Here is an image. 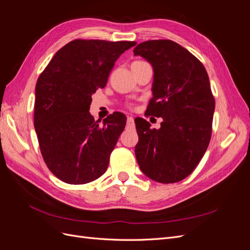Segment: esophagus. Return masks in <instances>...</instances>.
Instances as JSON below:
<instances>
[{"instance_id":"esophagus-1","label":"esophagus","mask_w":250,"mask_h":250,"mask_svg":"<svg viewBox=\"0 0 250 250\" xmlns=\"http://www.w3.org/2000/svg\"><path fill=\"white\" fill-rule=\"evenodd\" d=\"M134 124H133V118L132 117H128L127 118V128H133Z\"/></svg>"}]
</instances>
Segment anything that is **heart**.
<instances>
[{
  "mask_svg": "<svg viewBox=\"0 0 250 250\" xmlns=\"http://www.w3.org/2000/svg\"><path fill=\"white\" fill-rule=\"evenodd\" d=\"M142 62H134L132 64H139V63H142Z\"/></svg>",
  "mask_w": 250,
  "mask_h": 250,
  "instance_id": "heart-1",
  "label": "heart"
}]
</instances>
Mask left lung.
<instances>
[{
  "mask_svg": "<svg viewBox=\"0 0 250 250\" xmlns=\"http://www.w3.org/2000/svg\"><path fill=\"white\" fill-rule=\"evenodd\" d=\"M133 53L153 67L146 113L163 118L160 129L135 118L138 164L157 183H177L194 171L210 141L215 99L208 75L192 53L170 40L144 42Z\"/></svg>",
  "mask_w": 250,
  "mask_h": 250,
  "instance_id": "8db88e82",
  "label": "left lung"
}]
</instances>
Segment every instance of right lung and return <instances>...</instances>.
<instances>
[{
    "label": "right lung",
    "instance_id": "1",
    "mask_svg": "<svg viewBox=\"0 0 250 250\" xmlns=\"http://www.w3.org/2000/svg\"><path fill=\"white\" fill-rule=\"evenodd\" d=\"M135 42L75 40L56 52L35 86L34 128L49 170L70 185L102 176L126 125L113 112L95 121L92 95L107 83L117 59Z\"/></svg>",
    "mask_w": 250,
    "mask_h": 250
}]
</instances>
